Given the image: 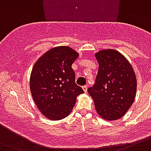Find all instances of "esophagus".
Masks as SVG:
<instances>
[{
    "mask_svg": "<svg viewBox=\"0 0 151 151\" xmlns=\"http://www.w3.org/2000/svg\"><path fill=\"white\" fill-rule=\"evenodd\" d=\"M82 88H83V90L84 92H85V93H86V92L87 91V86H86V85H85V86H83Z\"/></svg>",
    "mask_w": 151,
    "mask_h": 151,
    "instance_id": "esophagus-1",
    "label": "esophagus"
}]
</instances>
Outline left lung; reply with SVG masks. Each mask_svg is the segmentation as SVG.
Instances as JSON below:
<instances>
[{
	"mask_svg": "<svg viewBox=\"0 0 151 151\" xmlns=\"http://www.w3.org/2000/svg\"><path fill=\"white\" fill-rule=\"evenodd\" d=\"M99 64L94 86L88 93L100 116L108 121L120 119L135 101L137 79L132 66L117 50L108 49L95 53Z\"/></svg>",
	"mask_w": 151,
	"mask_h": 151,
	"instance_id": "8db88e82",
	"label": "left lung"
}]
</instances>
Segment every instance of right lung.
I'll return each mask as SVG.
<instances>
[{
    "label": "right lung",
    "mask_w": 151,
    "mask_h": 151,
    "mask_svg": "<svg viewBox=\"0 0 151 151\" xmlns=\"http://www.w3.org/2000/svg\"><path fill=\"white\" fill-rule=\"evenodd\" d=\"M79 53L69 46H57L41 56L33 66L30 90L42 115L51 120L67 117L83 90L75 83L72 65Z\"/></svg>",
    "instance_id": "right-lung-1"
}]
</instances>
